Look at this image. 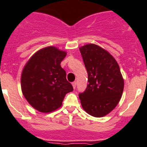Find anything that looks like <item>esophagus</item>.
Segmentation results:
<instances>
[{
	"mask_svg": "<svg viewBox=\"0 0 147 147\" xmlns=\"http://www.w3.org/2000/svg\"><path fill=\"white\" fill-rule=\"evenodd\" d=\"M72 85H73V88H76V82H72Z\"/></svg>",
	"mask_w": 147,
	"mask_h": 147,
	"instance_id": "obj_1",
	"label": "esophagus"
}]
</instances>
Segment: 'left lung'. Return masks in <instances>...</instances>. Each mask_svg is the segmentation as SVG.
Listing matches in <instances>:
<instances>
[{
	"instance_id": "left-lung-1",
	"label": "left lung",
	"mask_w": 147,
	"mask_h": 147,
	"mask_svg": "<svg viewBox=\"0 0 147 147\" xmlns=\"http://www.w3.org/2000/svg\"><path fill=\"white\" fill-rule=\"evenodd\" d=\"M88 74V86L79 97L83 109L92 116L111 112L121 98L124 80L113 57L95 44L80 49Z\"/></svg>"
}]
</instances>
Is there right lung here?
Masks as SVG:
<instances>
[{
    "instance_id": "obj_1",
    "label": "right lung",
    "mask_w": 147,
    "mask_h": 147,
    "mask_svg": "<svg viewBox=\"0 0 147 147\" xmlns=\"http://www.w3.org/2000/svg\"><path fill=\"white\" fill-rule=\"evenodd\" d=\"M65 56V51L49 46L35 53L23 68L22 92L28 103L40 112L59 108L66 93L74 90L60 65Z\"/></svg>"
}]
</instances>
